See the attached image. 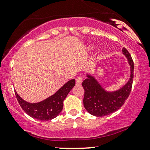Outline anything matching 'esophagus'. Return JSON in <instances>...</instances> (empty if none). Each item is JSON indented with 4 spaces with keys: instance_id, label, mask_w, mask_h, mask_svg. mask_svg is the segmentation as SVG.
I'll use <instances>...</instances> for the list:
<instances>
[{
    "instance_id": "1",
    "label": "esophagus",
    "mask_w": 150,
    "mask_h": 150,
    "mask_svg": "<svg viewBox=\"0 0 150 150\" xmlns=\"http://www.w3.org/2000/svg\"><path fill=\"white\" fill-rule=\"evenodd\" d=\"M82 82H83V79H82L81 77H77L76 79V85H81L82 83Z\"/></svg>"
}]
</instances>
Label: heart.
<instances>
[{
	"label": "heart",
	"instance_id": "1",
	"mask_svg": "<svg viewBox=\"0 0 150 150\" xmlns=\"http://www.w3.org/2000/svg\"><path fill=\"white\" fill-rule=\"evenodd\" d=\"M93 48V45H90V46H89V49H92Z\"/></svg>",
	"mask_w": 150,
	"mask_h": 150
}]
</instances>
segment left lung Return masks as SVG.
I'll return each mask as SVG.
<instances>
[{
    "mask_svg": "<svg viewBox=\"0 0 150 150\" xmlns=\"http://www.w3.org/2000/svg\"><path fill=\"white\" fill-rule=\"evenodd\" d=\"M130 69V76L128 83L120 89L114 91H106L95 77L87 74L82 83L85 90L83 104L87 112L92 115L103 117L115 112L122 107L130 95L134 77V63L130 53L126 48L122 49Z\"/></svg>",
    "mask_w": 150,
    "mask_h": 150,
    "instance_id": "left-lung-1",
    "label": "left lung"
}]
</instances>
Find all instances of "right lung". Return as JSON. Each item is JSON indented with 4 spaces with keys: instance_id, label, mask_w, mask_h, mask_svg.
I'll return each instance as SVG.
<instances>
[{
    "instance_id": "right-lung-1",
    "label": "right lung",
    "mask_w": 150,
    "mask_h": 150,
    "mask_svg": "<svg viewBox=\"0 0 150 150\" xmlns=\"http://www.w3.org/2000/svg\"><path fill=\"white\" fill-rule=\"evenodd\" d=\"M75 85V80L71 79L61 87L54 94L37 103H30L24 100L15 91L18 102L24 111L34 119L48 121L59 115L63 106V101Z\"/></svg>"
}]
</instances>
